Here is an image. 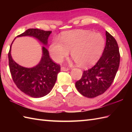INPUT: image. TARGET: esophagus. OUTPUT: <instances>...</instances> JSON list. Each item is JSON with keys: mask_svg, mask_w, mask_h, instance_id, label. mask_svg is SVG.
Instances as JSON below:
<instances>
[{"mask_svg": "<svg viewBox=\"0 0 132 132\" xmlns=\"http://www.w3.org/2000/svg\"><path fill=\"white\" fill-rule=\"evenodd\" d=\"M61 70L62 71H68L70 70L69 68H66V67H61Z\"/></svg>", "mask_w": 132, "mask_h": 132, "instance_id": "1", "label": "esophagus"}]
</instances>
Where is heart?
Wrapping results in <instances>:
<instances>
[{
    "mask_svg": "<svg viewBox=\"0 0 132 132\" xmlns=\"http://www.w3.org/2000/svg\"><path fill=\"white\" fill-rule=\"evenodd\" d=\"M105 41L102 35L79 30L63 33L61 43L54 41L49 46L53 60L61 62L71 52V58L78 65L88 66L96 63L104 49Z\"/></svg>",
    "mask_w": 132,
    "mask_h": 132,
    "instance_id": "b5f03b06",
    "label": "heart"
}]
</instances>
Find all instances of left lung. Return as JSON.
I'll return each instance as SVG.
<instances>
[{"instance_id": "1", "label": "left lung", "mask_w": 132, "mask_h": 132, "mask_svg": "<svg viewBox=\"0 0 132 132\" xmlns=\"http://www.w3.org/2000/svg\"><path fill=\"white\" fill-rule=\"evenodd\" d=\"M106 44L102 57L95 65L83 71L82 78L75 83L83 96L93 98L103 94L113 83L119 69L120 60L117 41L106 31Z\"/></svg>"}]
</instances>
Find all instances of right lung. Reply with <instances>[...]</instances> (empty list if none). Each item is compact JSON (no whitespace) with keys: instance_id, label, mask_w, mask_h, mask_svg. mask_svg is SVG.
Returning a JSON list of instances; mask_svg holds the SVG:
<instances>
[{"instance_id":"add662e5","label":"right lung","mask_w":132,"mask_h":132,"mask_svg":"<svg viewBox=\"0 0 132 132\" xmlns=\"http://www.w3.org/2000/svg\"><path fill=\"white\" fill-rule=\"evenodd\" d=\"M52 31L39 29H28L17 37L29 36L37 38L45 45ZM13 43V42H12ZM8 52L10 70L17 87L28 96L38 98L48 94L54 86L57 75L61 71L60 64L54 63L50 58L48 50L43 47V56L37 66L32 68L21 66L14 61Z\"/></svg>"}]
</instances>
